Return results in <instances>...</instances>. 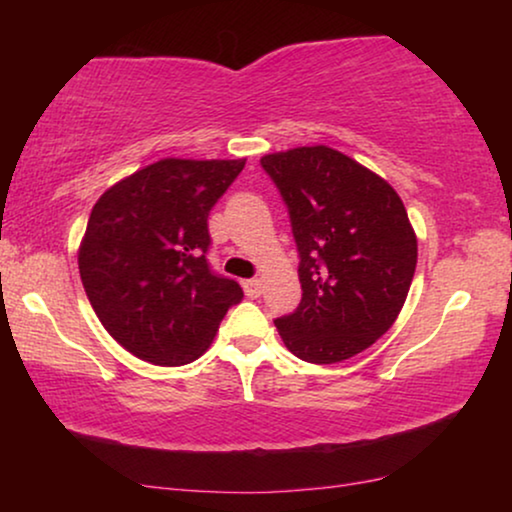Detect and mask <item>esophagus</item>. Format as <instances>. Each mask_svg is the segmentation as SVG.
Returning a JSON list of instances; mask_svg holds the SVG:
<instances>
[{"instance_id":"obj_1","label":"esophagus","mask_w":512,"mask_h":512,"mask_svg":"<svg viewBox=\"0 0 512 512\" xmlns=\"http://www.w3.org/2000/svg\"><path fill=\"white\" fill-rule=\"evenodd\" d=\"M242 286H244V293H247L249 298H258V296H261V291H263L261 279H247V282H244Z\"/></svg>"}]
</instances>
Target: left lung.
Returning <instances> with one entry per match:
<instances>
[{"instance_id": "8db88e82", "label": "left lung", "mask_w": 512, "mask_h": 512, "mask_svg": "<svg viewBox=\"0 0 512 512\" xmlns=\"http://www.w3.org/2000/svg\"><path fill=\"white\" fill-rule=\"evenodd\" d=\"M261 165L289 209L303 286L277 331L303 361L352 359L389 331L415 277L417 237L403 200L328 146L270 153Z\"/></svg>"}]
</instances>
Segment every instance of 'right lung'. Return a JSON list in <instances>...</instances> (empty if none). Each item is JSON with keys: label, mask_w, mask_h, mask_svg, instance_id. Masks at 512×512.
Returning a JSON list of instances; mask_svg holds the SVG:
<instances>
[{"label": "right lung", "mask_w": 512, "mask_h": 512, "mask_svg": "<svg viewBox=\"0 0 512 512\" xmlns=\"http://www.w3.org/2000/svg\"><path fill=\"white\" fill-rule=\"evenodd\" d=\"M240 160L165 158L102 193L79 247L83 289L118 345L156 366L207 352L244 293L209 268L207 219Z\"/></svg>", "instance_id": "1"}]
</instances>
